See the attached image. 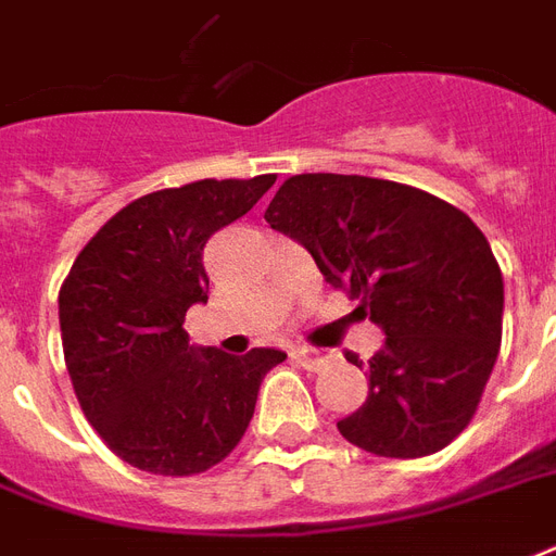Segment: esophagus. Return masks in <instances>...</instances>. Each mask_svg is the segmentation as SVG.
<instances>
[{
	"label": "esophagus",
	"instance_id": "obj_1",
	"mask_svg": "<svg viewBox=\"0 0 556 556\" xmlns=\"http://www.w3.org/2000/svg\"><path fill=\"white\" fill-rule=\"evenodd\" d=\"M293 357L299 366H304V369H307V372H323L325 366L331 363V354L316 352V349H295Z\"/></svg>",
	"mask_w": 556,
	"mask_h": 556
}]
</instances>
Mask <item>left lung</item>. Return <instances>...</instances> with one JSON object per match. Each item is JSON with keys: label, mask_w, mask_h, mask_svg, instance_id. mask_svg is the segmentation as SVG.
I'll return each mask as SVG.
<instances>
[{"label": "left lung", "mask_w": 556, "mask_h": 556, "mask_svg": "<svg viewBox=\"0 0 556 556\" xmlns=\"http://www.w3.org/2000/svg\"><path fill=\"white\" fill-rule=\"evenodd\" d=\"M263 219L387 333L366 402L337 421L342 437L395 460L445 448L478 410L501 349L504 278L481 228L410 184L333 173L287 178Z\"/></svg>", "instance_id": "8db88e82"}]
</instances>
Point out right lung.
Instances as JSON below:
<instances>
[{
    "mask_svg": "<svg viewBox=\"0 0 556 556\" xmlns=\"http://www.w3.org/2000/svg\"><path fill=\"white\" fill-rule=\"evenodd\" d=\"M275 175L204 178L125 204L78 252L58 293L75 399L104 445L140 471L187 478L223 463L252 421L263 375L287 357L193 352L184 316L207 302L202 252Z\"/></svg>",
    "mask_w": 556,
    "mask_h": 556,
    "instance_id": "right-lung-1",
    "label": "right lung"
}]
</instances>
